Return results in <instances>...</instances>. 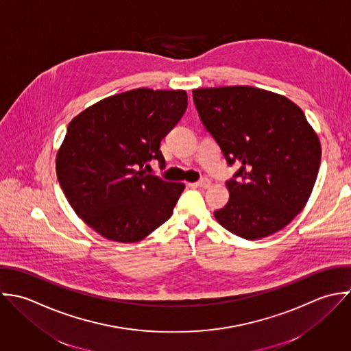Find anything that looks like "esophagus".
<instances>
[{
    "label": "esophagus",
    "mask_w": 351,
    "mask_h": 351,
    "mask_svg": "<svg viewBox=\"0 0 351 351\" xmlns=\"http://www.w3.org/2000/svg\"><path fill=\"white\" fill-rule=\"evenodd\" d=\"M197 186L207 189V188H210V186H211V181H210L208 178H203V180H200V181L197 182Z\"/></svg>",
    "instance_id": "34e87169"
}]
</instances>
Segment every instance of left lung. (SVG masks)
Wrapping results in <instances>:
<instances>
[{
  "label": "left lung",
  "instance_id": "left-lung-1",
  "mask_svg": "<svg viewBox=\"0 0 351 351\" xmlns=\"http://www.w3.org/2000/svg\"><path fill=\"white\" fill-rule=\"evenodd\" d=\"M193 102L228 163L241 165L226 182L229 203L214 213L219 225L245 239L287 226L308 203L322 160L304 112L283 95L249 86L196 88Z\"/></svg>",
  "mask_w": 351,
  "mask_h": 351
}]
</instances>
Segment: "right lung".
I'll list each match as a JSON object with an SVG mask.
<instances>
[{
  "label": "right lung",
  "mask_w": 351,
  "mask_h": 351,
  "mask_svg": "<svg viewBox=\"0 0 351 351\" xmlns=\"http://www.w3.org/2000/svg\"><path fill=\"white\" fill-rule=\"evenodd\" d=\"M188 106L184 90L136 88L108 97L73 118L57 151L65 197L93 230L116 242H137L171 215L185 185L147 174L165 167L160 140Z\"/></svg>",
  "instance_id": "right-lung-1"
}]
</instances>
